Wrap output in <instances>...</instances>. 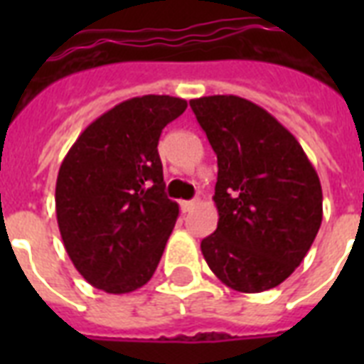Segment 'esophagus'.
<instances>
[{"label": "esophagus", "mask_w": 364, "mask_h": 364, "mask_svg": "<svg viewBox=\"0 0 364 364\" xmlns=\"http://www.w3.org/2000/svg\"><path fill=\"white\" fill-rule=\"evenodd\" d=\"M198 204H200V200L194 198V200H188V202H183L181 208H183V211H191V210H194V205H198Z\"/></svg>", "instance_id": "1"}]
</instances>
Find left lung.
I'll return each mask as SVG.
<instances>
[{"instance_id": "8db88e82", "label": "left lung", "mask_w": 364, "mask_h": 364, "mask_svg": "<svg viewBox=\"0 0 364 364\" xmlns=\"http://www.w3.org/2000/svg\"><path fill=\"white\" fill-rule=\"evenodd\" d=\"M217 154V230L200 249L211 272L240 293L285 282L304 260L323 219L316 168L296 137L240 96L191 100Z\"/></svg>"}]
</instances>
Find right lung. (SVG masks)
<instances>
[{"label":"right lung","instance_id":"add662e5","mask_svg":"<svg viewBox=\"0 0 364 364\" xmlns=\"http://www.w3.org/2000/svg\"><path fill=\"white\" fill-rule=\"evenodd\" d=\"M187 109L173 96L126 100L85 128L56 179L64 247L92 287L132 293L153 277L179 205L164 194L159 139Z\"/></svg>","mask_w":364,"mask_h":364}]
</instances>
